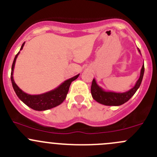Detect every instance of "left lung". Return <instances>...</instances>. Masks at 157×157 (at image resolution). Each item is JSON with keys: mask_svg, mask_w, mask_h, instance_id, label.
Masks as SVG:
<instances>
[{"mask_svg": "<svg viewBox=\"0 0 157 157\" xmlns=\"http://www.w3.org/2000/svg\"><path fill=\"white\" fill-rule=\"evenodd\" d=\"M139 52H140L138 49ZM144 74V64H143L142 69L140 70V78L136 81L134 86L130 89L129 91L125 92H114V91H106L99 86L96 82L95 79L93 78L91 87V93L92 98L98 103L107 106H119L131 98L132 96L135 94L136 90L139 88L141 82L143 80Z\"/></svg>", "mask_w": 157, "mask_h": 157, "instance_id": "8db88e82", "label": "left lung"}]
</instances>
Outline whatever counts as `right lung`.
<instances>
[{
    "label": "right lung",
    "instance_id": "add662e5",
    "mask_svg": "<svg viewBox=\"0 0 157 157\" xmlns=\"http://www.w3.org/2000/svg\"><path fill=\"white\" fill-rule=\"evenodd\" d=\"M24 43H24L22 44L20 50H22L23 49ZM19 54L20 51L15 56L13 64H12L11 75H10V79H11L12 85H13V90H14L15 93H16V94L17 95V97L19 98L26 105H27L28 107H29V108H32V109L35 110V111H46V110H49L52 108H55V107L58 106L60 104L63 103V102L64 101L65 99H66V95H67L71 83H72V82H73L74 80H75V79L78 78L79 74L75 75V76L72 77V78L66 80L64 82H63L59 86L56 88L55 89L51 90V91H47V92L43 93V94H27V93L23 91L17 85L14 80H13V69H14L16 59Z\"/></svg>",
    "mask_w": 157,
    "mask_h": 157
}]
</instances>
